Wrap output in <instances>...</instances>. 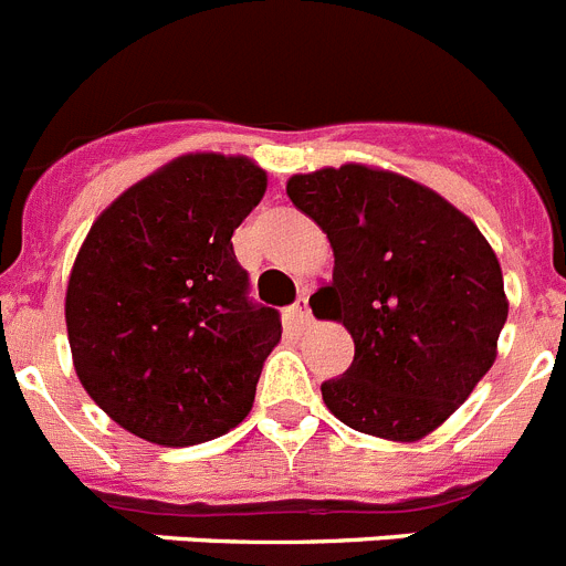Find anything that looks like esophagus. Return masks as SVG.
<instances>
[{"instance_id": "34e87169", "label": "esophagus", "mask_w": 566, "mask_h": 566, "mask_svg": "<svg viewBox=\"0 0 566 566\" xmlns=\"http://www.w3.org/2000/svg\"><path fill=\"white\" fill-rule=\"evenodd\" d=\"M292 319L300 328H308L311 325V308H308V292H303L297 297V303L292 305Z\"/></svg>"}]
</instances>
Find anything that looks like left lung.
<instances>
[{
	"label": "left lung",
	"mask_w": 566,
	"mask_h": 566,
	"mask_svg": "<svg viewBox=\"0 0 566 566\" xmlns=\"http://www.w3.org/2000/svg\"><path fill=\"white\" fill-rule=\"evenodd\" d=\"M286 193L334 249V283L311 308L356 347L323 381L325 407L356 432L423 438L496 359L507 300L494 249L458 207L390 170L323 168Z\"/></svg>",
	"instance_id": "1"
}]
</instances>
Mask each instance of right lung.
I'll return each instance as SVG.
<instances>
[{
    "instance_id": "right-lung-1",
    "label": "right lung",
    "mask_w": 566,
    "mask_h": 566,
    "mask_svg": "<svg viewBox=\"0 0 566 566\" xmlns=\"http://www.w3.org/2000/svg\"><path fill=\"white\" fill-rule=\"evenodd\" d=\"M263 193L255 163L188 154L128 188L83 241L66 286L72 361L137 438L205 443L252 409L280 314L249 297L232 232Z\"/></svg>"
}]
</instances>
